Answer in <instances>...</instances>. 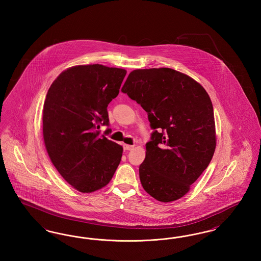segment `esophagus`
<instances>
[{
	"mask_svg": "<svg viewBox=\"0 0 261 261\" xmlns=\"http://www.w3.org/2000/svg\"><path fill=\"white\" fill-rule=\"evenodd\" d=\"M134 147H135V146L127 145V144H124V145H123V148H124L125 150H131V149H134Z\"/></svg>",
	"mask_w": 261,
	"mask_h": 261,
	"instance_id": "34e87169",
	"label": "esophagus"
}]
</instances>
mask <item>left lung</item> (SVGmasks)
Returning <instances> with one entry per match:
<instances>
[{
  "mask_svg": "<svg viewBox=\"0 0 261 261\" xmlns=\"http://www.w3.org/2000/svg\"><path fill=\"white\" fill-rule=\"evenodd\" d=\"M121 91L148 112L154 129L139 167L142 186L162 202L182 198L208 166L216 147L207 92L192 77L166 67L133 70Z\"/></svg>",
  "mask_w": 261,
  "mask_h": 261,
  "instance_id": "8db88e82",
  "label": "left lung"
}]
</instances>
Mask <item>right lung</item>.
Here are the masks:
<instances>
[{
  "label": "right lung",
  "instance_id": "1",
  "mask_svg": "<svg viewBox=\"0 0 261 261\" xmlns=\"http://www.w3.org/2000/svg\"><path fill=\"white\" fill-rule=\"evenodd\" d=\"M126 72L101 64L76 65L62 71L47 93L45 147L62 178L81 193L107 186L121 161L123 148L97 129L109 125L107 108Z\"/></svg>",
  "mask_w": 261,
  "mask_h": 261
}]
</instances>
